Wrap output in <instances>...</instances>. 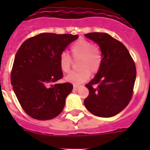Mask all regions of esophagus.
I'll return each mask as SVG.
<instances>
[{
    "label": "esophagus",
    "mask_w": 150,
    "mask_h": 150,
    "mask_svg": "<svg viewBox=\"0 0 150 150\" xmlns=\"http://www.w3.org/2000/svg\"><path fill=\"white\" fill-rule=\"evenodd\" d=\"M79 88H80L79 86H76V85H75V86H73V89H74V90H78Z\"/></svg>",
    "instance_id": "1"
}]
</instances>
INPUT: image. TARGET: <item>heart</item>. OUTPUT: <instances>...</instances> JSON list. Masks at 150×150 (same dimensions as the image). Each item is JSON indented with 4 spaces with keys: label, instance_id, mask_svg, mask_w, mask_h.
Returning <instances> with one entry per match:
<instances>
[{
    "label": "heart",
    "instance_id": "b5f03b06",
    "mask_svg": "<svg viewBox=\"0 0 150 150\" xmlns=\"http://www.w3.org/2000/svg\"><path fill=\"white\" fill-rule=\"evenodd\" d=\"M71 53L75 60L79 59L78 68L79 71H71L65 78L68 82L74 85L81 84L89 78V75L98 72L102 64V54L98 46L94 45L90 41L79 39L71 47ZM60 68L63 72H68L72 61L65 52H62L58 57Z\"/></svg>",
    "mask_w": 150,
    "mask_h": 150
}]
</instances>
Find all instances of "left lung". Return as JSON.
Returning <instances> with one entry per match:
<instances>
[{"mask_svg":"<svg viewBox=\"0 0 150 150\" xmlns=\"http://www.w3.org/2000/svg\"><path fill=\"white\" fill-rule=\"evenodd\" d=\"M85 36L98 44L103 58L96 76L86 85L89 93L84 100L85 107L96 116H115L132 97L136 78L135 62L125 46L108 34L90 33Z\"/></svg>","mask_w":150,"mask_h":150,"instance_id":"obj_1","label":"left lung"}]
</instances>
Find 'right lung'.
I'll use <instances>...</instances> for the list:
<instances>
[{
	"label": "right lung",
	"mask_w": 150,
	"mask_h": 150,
	"mask_svg": "<svg viewBox=\"0 0 150 150\" xmlns=\"http://www.w3.org/2000/svg\"><path fill=\"white\" fill-rule=\"evenodd\" d=\"M78 38L72 34L40 33L26 40L18 50L11 82L21 107L33 118L50 120L63 110L73 86L53 83L63 77L59 55Z\"/></svg>",
	"instance_id": "add662e5"
}]
</instances>
